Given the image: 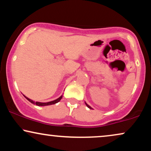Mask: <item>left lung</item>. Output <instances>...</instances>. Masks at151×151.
Here are the masks:
<instances>
[{"label":"left lung","mask_w":151,"mask_h":151,"mask_svg":"<svg viewBox=\"0 0 151 151\" xmlns=\"http://www.w3.org/2000/svg\"><path fill=\"white\" fill-rule=\"evenodd\" d=\"M85 104H86V106H88V107L89 109H93L92 107H91V106H90L88 105V104H87V103H86V102H85Z\"/></svg>","instance_id":"obj_1"}]
</instances>
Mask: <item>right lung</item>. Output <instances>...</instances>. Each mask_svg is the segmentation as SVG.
<instances>
[{"mask_svg": "<svg viewBox=\"0 0 151 151\" xmlns=\"http://www.w3.org/2000/svg\"><path fill=\"white\" fill-rule=\"evenodd\" d=\"M24 96L26 99H27V100L29 101V102H31L32 104H36V105H37V106H47V105H51V104H56V103L58 102L59 101L61 100L62 98H63V95H61V96L59 97L58 99H56V100H53V101H51V102H34V101H33L32 100H30V99L27 98V97L25 96V95H24Z\"/></svg>", "mask_w": 151, "mask_h": 151, "instance_id": "1", "label": "right lung"}]
</instances>
